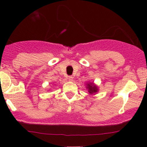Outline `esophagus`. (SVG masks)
<instances>
[{"mask_svg":"<svg viewBox=\"0 0 147 147\" xmlns=\"http://www.w3.org/2000/svg\"><path fill=\"white\" fill-rule=\"evenodd\" d=\"M68 80L69 81H71V82H72V80H73V77L72 76H68Z\"/></svg>","mask_w":147,"mask_h":147,"instance_id":"34e87169","label":"esophagus"}]
</instances>
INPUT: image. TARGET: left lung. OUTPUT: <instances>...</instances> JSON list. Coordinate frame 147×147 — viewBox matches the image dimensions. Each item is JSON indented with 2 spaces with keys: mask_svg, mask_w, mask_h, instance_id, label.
<instances>
[{
  "mask_svg": "<svg viewBox=\"0 0 147 147\" xmlns=\"http://www.w3.org/2000/svg\"><path fill=\"white\" fill-rule=\"evenodd\" d=\"M86 88L87 89L89 94H95L98 92L99 91V87L97 84H94L93 82H87L86 84Z\"/></svg>",
  "mask_w": 147,
  "mask_h": 147,
  "instance_id": "8db88e82",
  "label": "left lung"
}]
</instances>
